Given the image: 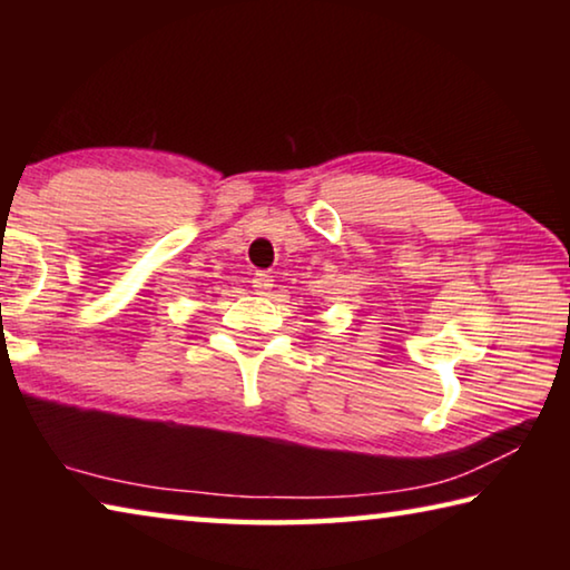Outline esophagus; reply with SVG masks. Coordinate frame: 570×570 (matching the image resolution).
I'll use <instances>...</instances> for the list:
<instances>
[{
  "instance_id": "obj_1",
  "label": "esophagus",
  "mask_w": 570,
  "mask_h": 570,
  "mask_svg": "<svg viewBox=\"0 0 570 570\" xmlns=\"http://www.w3.org/2000/svg\"><path fill=\"white\" fill-rule=\"evenodd\" d=\"M272 286H274V278L268 276L266 272H258V274L254 276V288H256V294H262V296L272 294Z\"/></svg>"
}]
</instances>
